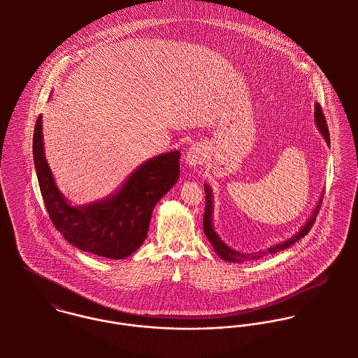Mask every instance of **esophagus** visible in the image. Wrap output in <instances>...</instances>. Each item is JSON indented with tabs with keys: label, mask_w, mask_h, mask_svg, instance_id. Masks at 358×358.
<instances>
[{
	"label": "esophagus",
	"mask_w": 358,
	"mask_h": 358,
	"mask_svg": "<svg viewBox=\"0 0 358 358\" xmlns=\"http://www.w3.org/2000/svg\"><path fill=\"white\" fill-rule=\"evenodd\" d=\"M208 157V152H206V148L201 143H197V145H193L187 153H186V161L189 165H201L206 159Z\"/></svg>",
	"instance_id": "esophagus-1"
}]
</instances>
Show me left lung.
I'll use <instances>...</instances> for the list:
<instances>
[{"label":"left lung","mask_w":358,"mask_h":358,"mask_svg":"<svg viewBox=\"0 0 358 358\" xmlns=\"http://www.w3.org/2000/svg\"><path fill=\"white\" fill-rule=\"evenodd\" d=\"M315 107V111H314V118H315V124H317V128L320 129L321 135L324 136V139L327 141V143H329V131H328V127H327V121H325V117H324V113H322V108L318 103L314 104ZM205 213H204V233L205 236L208 237L209 243L212 244V247L215 248L216 254L220 256L222 259L224 260H229V262H234V263H243V262H247V260H255V259H260L267 254H277L280 251H284L287 250L288 247H291L292 244H295L296 241H299L301 238H303L306 236L307 233L310 231L311 226L314 224L315 222V216L318 215V210H320V206L322 203V197H320L318 203L315 205V209L313 210L311 216L308 217V220L306 222V224L296 233L294 234L291 238H288L287 241L284 243H280V244H275L270 248H267V251H259L256 254H247V252H238L230 247H227L223 240L217 236V233L213 229V224H212V212H213V200H212V190L210 187L205 183Z\"/></svg>","instance_id":"left-lung-1"}]
</instances>
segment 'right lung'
I'll return each mask as SVG.
<instances>
[{
    "label": "right lung",
    "instance_id": "add662e5",
    "mask_svg": "<svg viewBox=\"0 0 358 358\" xmlns=\"http://www.w3.org/2000/svg\"><path fill=\"white\" fill-rule=\"evenodd\" d=\"M33 157L40 190L57 231L81 251L108 259L132 255L145 243L154 206L179 179V152L143 162L120 190L91 204L73 206L59 192L44 153L43 117L38 115Z\"/></svg>",
    "mask_w": 358,
    "mask_h": 358
}]
</instances>
